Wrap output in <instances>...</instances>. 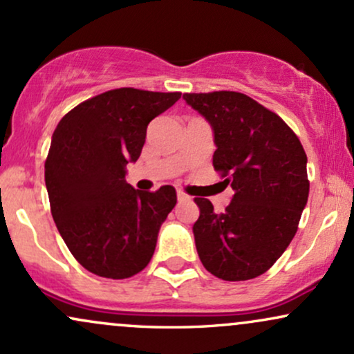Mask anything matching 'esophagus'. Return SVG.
<instances>
[{
  "instance_id": "obj_1",
  "label": "esophagus",
  "mask_w": 354,
  "mask_h": 354,
  "mask_svg": "<svg viewBox=\"0 0 354 354\" xmlns=\"http://www.w3.org/2000/svg\"><path fill=\"white\" fill-rule=\"evenodd\" d=\"M176 196H178V201H188L189 200L188 194H185V193H183V191H178Z\"/></svg>"
}]
</instances>
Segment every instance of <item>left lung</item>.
Instances as JSON below:
<instances>
[{"label": "left lung", "instance_id": "8db88e82", "mask_svg": "<svg viewBox=\"0 0 354 354\" xmlns=\"http://www.w3.org/2000/svg\"><path fill=\"white\" fill-rule=\"evenodd\" d=\"M183 100L209 123L213 166L234 189L219 214L206 198L194 200L198 256L225 281L256 278L274 265L298 230L310 193L306 153L281 118L243 93H186Z\"/></svg>", "mask_w": 354, "mask_h": 354}]
</instances>
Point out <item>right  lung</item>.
<instances>
[{"instance_id": "add662e5", "label": "right lung", "mask_w": 354, "mask_h": 354, "mask_svg": "<svg viewBox=\"0 0 354 354\" xmlns=\"http://www.w3.org/2000/svg\"><path fill=\"white\" fill-rule=\"evenodd\" d=\"M181 93L120 88L84 101L63 116L51 138L44 181L51 214L83 268L111 279L145 270L176 191L135 189L126 165L140 158L149 121Z\"/></svg>"}]
</instances>
